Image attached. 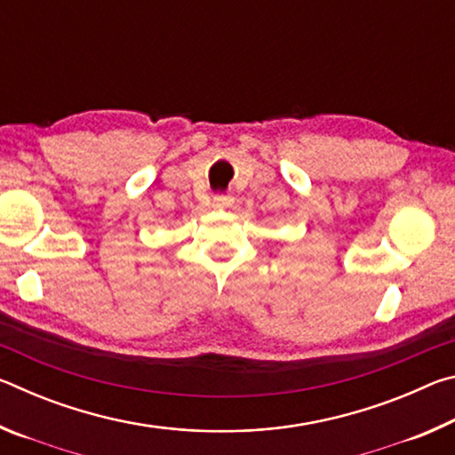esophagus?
<instances>
[{
    "instance_id": "obj_1",
    "label": "esophagus",
    "mask_w": 455,
    "mask_h": 455,
    "mask_svg": "<svg viewBox=\"0 0 455 455\" xmlns=\"http://www.w3.org/2000/svg\"><path fill=\"white\" fill-rule=\"evenodd\" d=\"M233 196H227V195H220V196H214V206H217V209H228L230 204H233Z\"/></svg>"
}]
</instances>
